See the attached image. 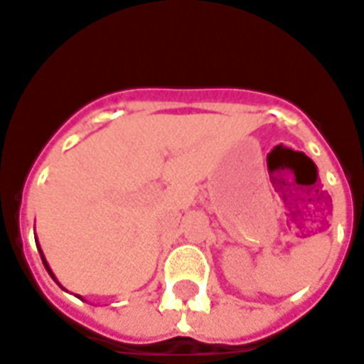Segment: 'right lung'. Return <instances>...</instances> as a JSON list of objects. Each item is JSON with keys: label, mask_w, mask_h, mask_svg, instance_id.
Listing matches in <instances>:
<instances>
[{"label": "right lung", "mask_w": 364, "mask_h": 364, "mask_svg": "<svg viewBox=\"0 0 364 364\" xmlns=\"http://www.w3.org/2000/svg\"><path fill=\"white\" fill-rule=\"evenodd\" d=\"M38 250H41V248H38ZM41 256H42V264H44V267H46V269H48V273H50V275H52V279L55 281L54 273H52V269H50V266H48V262H46V259H44V254H42V250H41ZM55 283H58V281H55Z\"/></svg>", "instance_id": "obj_1"}]
</instances>
